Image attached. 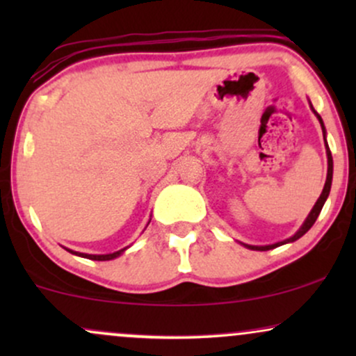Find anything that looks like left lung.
I'll list each match as a JSON object with an SVG mask.
<instances>
[{"label":"left lung","instance_id":"left-lung-1","mask_svg":"<svg viewBox=\"0 0 356 356\" xmlns=\"http://www.w3.org/2000/svg\"><path fill=\"white\" fill-rule=\"evenodd\" d=\"M312 105V104H309ZM312 110H313V113L314 115H316V118L318 120H320V124H321V130H323V138H325V144H326V129H325V124H323V118L318 115V112L316 110L313 108V105H312ZM326 147V157H328V174H326V182H325V187H323V191H321V194H320V197H318V201L314 202V206H313V209L309 211V214H308V218L305 219V222L301 224V227L300 229H298L295 234L291 236V238H288V239H284V241H280V243H275V244H268V246H251V244H243L244 248H248V249H254V251H268V249H273V248H277V246H283V244H288V243H295V241H298L301 238V236H305L306 232H308L309 229H312V226L314 224V220L318 219V216H320V212H321V209H323V206H325V202H326V199H328V195H330V189H332V181H333V157H332V152H330V147H328V144L325 145Z\"/></svg>","mask_w":356,"mask_h":356}]
</instances>
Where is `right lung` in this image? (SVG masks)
<instances>
[{
    "mask_svg": "<svg viewBox=\"0 0 356 356\" xmlns=\"http://www.w3.org/2000/svg\"><path fill=\"white\" fill-rule=\"evenodd\" d=\"M149 222H150V220H149ZM65 249H67L68 252H72V254L80 256V257H87V259H92V261H110V259H115V257H118V256L124 254V252L127 251V249H129V246L124 248V249H120V251L108 252V254H87V252H76V251H72V249H68V248H65Z\"/></svg>",
    "mask_w": 356,
    "mask_h": 356,
    "instance_id": "obj_1",
    "label": "right lung"
}]
</instances>
